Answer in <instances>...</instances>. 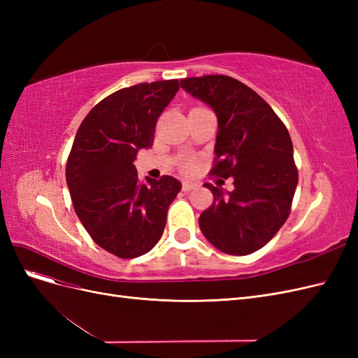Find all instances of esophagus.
I'll list each match as a JSON object with an SVG mask.
<instances>
[{"instance_id": "34e87169", "label": "esophagus", "mask_w": 358, "mask_h": 358, "mask_svg": "<svg viewBox=\"0 0 358 358\" xmlns=\"http://www.w3.org/2000/svg\"><path fill=\"white\" fill-rule=\"evenodd\" d=\"M197 185H196V183H192V182H188V180H185V182H183L182 183V189L183 191H185V192H189V191H192L194 188H196Z\"/></svg>"}]
</instances>
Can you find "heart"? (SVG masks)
<instances>
[{
	"mask_svg": "<svg viewBox=\"0 0 358 358\" xmlns=\"http://www.w3.org/2000/svg\"><path fill=\"white\" fill-rule=\"evenodd\" d=\"M183 169H185V170H191V169H192V161H191V159H187L185 162H183Z\"/></svg>",
	"mask_w": 358,
	"mask_h": 358,
	"instance_id": "heart-1",
	"label": "heart"
}]
</instances>
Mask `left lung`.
<instances>
[{"instance_id": "8db88e82", "label": "left lung", "mask_w": 358, "mask_h": 358, "mask_svg": "<svg viewBox=\"0 0 358 358\" xmlns=\"http://www.w3.org/2000/svg\"><path fill=\"white\" fill-rule=\"evenodd\" d=\"M180 86L218 117L210 175L234 179L231 192L204 183L213 203L200 215V230L225 254H252L289 215L299 173L288 129L262 96L230 76L187 78Z\"/></svg>"}]
</instances>
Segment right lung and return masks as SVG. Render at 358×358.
Returning <instances> with one entry per match:
<instances>
[{"label": "right lung", "instance_id": "add662e5", "mask_svg": "<svg viewBox=\"0 0 358 358\" xmlns=\"http://www.w3.org/2000/svg\"><path fill=\"white\" fill-rule=\"evenodd\" d=\"M179 80L138 83L106 96L76 133L66 178L74 210L92 241L119 258L149 252L161 239L182 183L173 176L142 182L133 164L154 143L157 119Z\"/></svg>", "mask_w": 358, "mask_h": 358}]
</instances>
